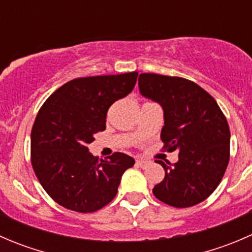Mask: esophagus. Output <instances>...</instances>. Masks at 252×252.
Returning a JSON list of instances; mask_svg holds the SVG:
<instances>
[{"label": "esophagus", "instance_id": "34e87169", "mask_svg": "<svg viewBox=\"0 0 252 252\" xmlns=\"http://www.w3.org/2000/svg\"><path fill=\"white\" fill-rule=\"evenodd\" d=\"M136 164L139 167H141V168H146L150 164V161H146V159H136Z\"/></svg>", "mask_w": 252, "mask_h": 252}]
</instances>
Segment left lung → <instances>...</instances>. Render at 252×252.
Instances as JSON below:
<instances>
[{
    "instance_id": "left-lung-1",
    "label": "left lung",
    "mask_w": 252,
    "mask_h": 252,
    "mask_svg": "<svg viewBox=\"0 0 252 252\" xmlns=\"http://www.w3.org/2000/svg\"><path fill=\"white\" fill-rule=\"evenodd\" d=\"M139 90L163 108L164 149L179 151L177 163L157 161L166 175L152 192L173 207L200 204L215 191L229 162L227 118L215 98L188 79L142 73Z\"/></svg>"
}]
</instances>
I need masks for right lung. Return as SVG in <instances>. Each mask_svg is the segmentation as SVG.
I'll list each match as a JSON object with an SVG mask.
<instances>
[{"mask_svg": "<svg viewBox=\"0 0 252 252\" xmlns=\"http://www.w3.org/2000/svg\"><path fill=\"white\" fill-rule=\"evenodd\" d=\"M138 72L77 78L58 88L40 108L32 129V166L58 205L89 213L110 204L133 157L89 152L94 134L106 129L112 103L131 93Z\"/></svg>", "mask_w": 252, "mask_h": 252, "instance_id": "add662e5", "label": "right lung"}]
</instances>
